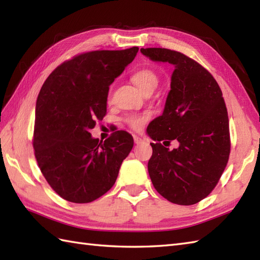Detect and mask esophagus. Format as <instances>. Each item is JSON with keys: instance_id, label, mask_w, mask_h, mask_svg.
<instances>
[{"instance_id": "esophagus-1", "label": "esophagus", "mask_w": 260, "mask_h": 260, "mask_svg": "<svg viewBox=\"0 0 260 260\" xmlns=\"http://www.w3.org/2000/svg\"><path fill=\"white\" fill-rule=\"evenodd\" d=\"M134 142H135V144H141V143H143V140L137 135H134Z\"/></svg>"}]
</instances>
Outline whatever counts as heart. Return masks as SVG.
<instances>
[{"mask_svg": "<svg viewBox=\"0 0 260 260\" xmlns=\"http://www.w3.org/2000/svg\"><path fill=\"white\" fill-rule=\"evenodd\" d=\"M132 81L140 88V90L143 92L148 89H155L157 86V76L151 69H140L132 76ZM148 119V114H134L129 115L128 117H126L125 121L127 125L131 126L134 129H141L144 124Z\"/></svg>", "mask_w": 260, "mask_h": 260, "instance_id": "1", "label": "heart"}]
</instances>
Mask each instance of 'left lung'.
<instances>
[{
  "mask_svg": "<svg viewBox=\"0 0 260 260\" xmlns=\"http://www.w3.org/2000/svg\"><path fill=\"white\" fill-rule=\"evenodd\" d=\"M141 52L174 67L163 113L146 129L156 142L151 143L148 174L170 202L196 204L214 189L228 163L229 119L222 91L208 70L183 53L162 48ZM174 139L179 147L173 150L160 144Z\"/></svg>",
  "mask_w": 260,
  "mask_h": 260,
  "instance_id": "left-lung-1",
  "label": "left lung"
}]
</instances>
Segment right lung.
Masks as SVG:
<instances>
[{"mask_svg": "<svg viewBox=\"0 0 260 260\" xmlns=\"http://www.w3.org/2000/svg\"><path fill=\"white\" fill-rule=\"evenodd\" d=\"M137 51L133 47L79 54L54 69L39 92L33 148L43 176L64 200L88 203L105 194L133 148L125 131L103 143L90 129L106 115L109 86Z\"/></svg>", "mask_w": 260, "mask_h": 260, "instance_id": "add662e5", "label": "right lung"}]
</instances>
